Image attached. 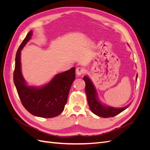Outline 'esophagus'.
Instances as JSON below:
<instances>
[{
    "label": "esophagus",
    "instance_id": "1",
    "mask_svg": "<svg viewBox=\"0 0 150 150\" xmlns=\"http://www.w3.org/2000/svg\"><path fill=\"white\" fill-rule=\"evenodd\" d=\"M86 72V69L83 67H78L76 70V73L77 75L81 76Z\"/></svg>",
    "mask_w": 150,
    "mask_h": 150
}]
</instances>
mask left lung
<instances>
[{
  "mask_svg": "<svg viewBox=\"0 0 150 150\" xmlns=\"http://www.w3.org/2000/svg\"><path fill=\"white\" fill-rule=\"evenodd\" d=\"M137 77L138 75H137ZM83 79L86 83L85 91L86 96H87L89 106L91 111L96 115L103 117H113L125 110L131 104L130 103L126 106L119 108H113L103 104L99 100L96 88H95L91 81L89 79L88 76H84Z\"/></svg>",
  "mask_w": 150,
  "mask_h": 150,
  "instance_id": "8db88e82",
  "label": "left lung"
}]
</instances>
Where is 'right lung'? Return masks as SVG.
<instances>
[{"mask_svg":"<svg viewBox=\"0 0 150 150\" xmlns=\"http://www.w3.org/2000/svg\"><path fill=\"white\" fill-rule=\"evenodd\" d=\"M30 30L21 44L16 56L13 82L22 105L30 114L50 118L59 115L67 103L71 85L75 79V67L56 74L50 82L37 88L26 84L21 72V50L30 39Z\"/></svg>","mask_w":150,"mask_h":150,"instance_id":"1","label":"right lung"}]
</instances>
